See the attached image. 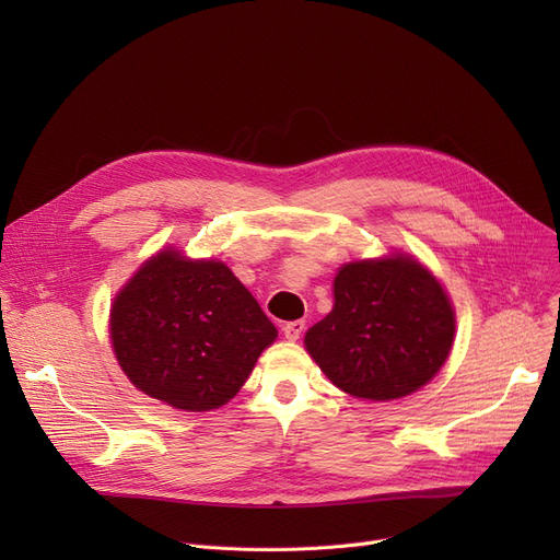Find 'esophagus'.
Listing matches in <instances>:
<instances>
[{
    "instance_id": "34e87169",
    "label": "esophagus",
    "mask_w": 560,
    "mask_h": 560,
    "mask_svg": "<svg viewBox=\"0 0 560 560\" xmlns=\"http://www.w3.org/2000/svg\"><path fill=\"white\" fill-rule=\"evenodd\" d=\"M304 329H306V322L304 319H292V322H285V325H283V336L288 340H300Z\"/></svg>"
}]
</instances>
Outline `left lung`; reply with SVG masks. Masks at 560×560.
Instances as JSON below:
<instances>
[{
  "label": "left lung",
  "mask_w": 560,
  "mask_h": 560,
  "mask_svg": "<svg viewBox=\"0 0 560 560\" xmlns=\"http://www.w3.org/2000/svg\"><path fill=\"white\" fill-rule=\"evenodd\" d=\"M334 311L306 349L347 395L399 399L433 378L454 342V311L433 275L408 256L349 262L334 281Z\"/></svg>",
  "instance_id": "8db88e82"
}]
</instances>
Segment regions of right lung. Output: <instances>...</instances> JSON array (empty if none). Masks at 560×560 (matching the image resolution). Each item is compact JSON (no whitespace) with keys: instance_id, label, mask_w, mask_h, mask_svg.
<instances>
[{"instance_id":"1","label":"right lung","mask_w":560,"mask_h":560,"mask_svg":"<svg viewBox=\"0 0 560 560\" xmlns=\"http://www.w3.org/2000/svg\"><path fill=\"white\" fill-rule=\"evenodd\" d=\"M277 329L224 262L161 252L122 288L110 340L131 384L174 408L226 404Z\"/></svg>"}]
</instances>
